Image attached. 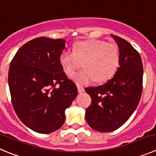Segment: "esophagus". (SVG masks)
I'll return each mask as SVG.
<instances>
[{
  "instance_id": "1",
  "label": "esophagus",
  "mask_w": 156,
  "mask_h": 156,
  "mask_svg": "<svg viewBox=\"0 0 156 156\" xmlns=\"http://www.w3.org/2000/svg\"><path fill=\"white\" fill-rule=\"evenodd\" d=\"M77 89H78V92L83 93L84 91V87L80 85H77Z\"/></svg>"
}]
</instances>
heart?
Here are the masks:
<instances>
[{
	"mask_svg": "<svg viewBox=\"0 0 156 156\" xmlns=\"http://www.w3.org/2000/svg\"><path fill=\"white\" fill-rule=\"evenodd\" d=\"M118 48L101 40L82 41L76 45L75 50H64L59 56L63 70L71 75L84 63L83 71L72 76V79L79 84H88L96 80L104 83L112 78L119 65Z\"/></svg>",
	"mask_w": 156,
	"mask_h": 156,
	"instance_id": "1",
	"label": "heart"
}]
</instances>
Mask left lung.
<instances>
[{
  "mask_svg": "<svg viewBox=\"0 0 156 156\" xmlns=\"http://www.w3.org/2000/svg\"><path fill=\"white\" fill-rule=\"evenodd\" d=\"M112 36L119 48L120 66L107 83L85 89L91 98L86 120L90 127L101 132H110L122 126L138 107L142 93L141 55L126 40Z\"/></svg>",
  "mask_w": 156,
  "mask_h": 156,
  "instance_id": "obj_1",
  "label": "left lung"
}]
</instances>
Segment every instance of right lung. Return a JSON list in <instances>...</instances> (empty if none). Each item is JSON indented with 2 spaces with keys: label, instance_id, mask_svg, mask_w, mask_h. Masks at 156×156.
<instances>
[{
  "label": "right lung",
  "instance_id": "add662e5",
  "mask_svg": "<svg viewBox=\"0 0 156 156\" xmlns=\"http://www.w3.org/2000/svg\"><path fill=\"white\" fill-rule=\"evenodd\" d=\"M66 41L38 37L18 49L11 62L8 85L15 113L27 127L41 134L52 133L65 121V110L77 96L59 56Z\"/></svg>",
  "mask_w": 156,
  "mask_h": 156
}]
</instances>
